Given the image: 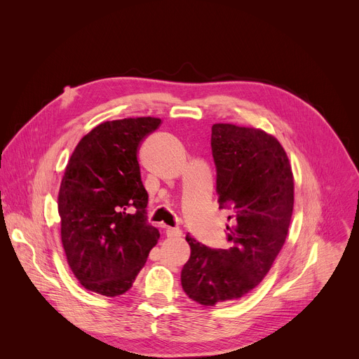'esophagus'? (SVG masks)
Wrapping results in <instances>:
<instances>
[{
    "mask_svg": "<svg viewBox=\"0 0 359 359\" xmlns=\"http://www.w3.org/2000/svg\"><path fill=\"white\" fill-rule=\"evenodd\" d=\"M166 235L168 238H179L182 236V231L179 227H166Z\"/></svg>",
    "mask_w": 359,
    "mask_h": 359,
    "instance_id": "obj_1",
    "label": "esophagus"
}]
</instances>
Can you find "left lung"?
<instances>
[{
	"instance_id": "1",
	"label": "left lung",
	"mask_w": 359,
	"mask_h": 359,
	"mask_svg": "<svg viewBox=\"0 0 359 359\" xmlns=\"http://www.w3.org/2000/svg\"><path fill=\"white\" fill-rule=\"evenodd\" d=\"M220 209L231 210V248L210 249L191 236L182 269L186 295L205 306L239 299L259 285L279 255L293 210V175L276 137L255 127L212 126Z\"/></svg>"
}]
</instances>
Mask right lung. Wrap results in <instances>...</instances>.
I'll list each match as a JSON object with an SVG mask.
<instances>
[{
	"instance_id": "1",
	"label": "right lung",
	"mask_w": 359,
	"mask_h": 359,
	"mask_svg": "<svg viewBox=\"0 0 359 359\" xmlns=\"http://www.w3.org/2000/svg\"><path fill=\"white\" fill-rule=\"evenodd\" d=\"M161 124L156 117L103 121L76 146L58 191L61 243L88 290L123 295L160 238L147 222L149 194L137 150Z\"/></svg>"
}]
</instances>
